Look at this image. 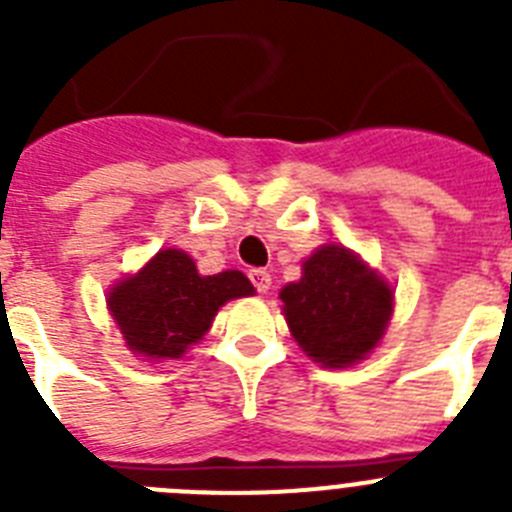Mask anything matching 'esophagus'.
I'll use <instances>...</instances> for the list:
<instances>
[{"label":"esophagus","instance_id":"34e87169","mask_svg":"<svg viewBox=\"0 0 512 512\" xmlns=\"http://www.w3.org/2000/svg\"><path fill=\"white\" fill-rule=\"evenodd\" d=\"M248 279H251V284L256 287V292H261V295H266L271 289V274L266 269H251L248 271Z\"/></svg>","mask_w":512,"mask_h":512}]
</instances>
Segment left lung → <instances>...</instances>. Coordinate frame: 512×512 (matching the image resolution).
Listing matches in <instances>:
<instances>
[{"label": "left lung", "mask_w": 512, "mask_h": 512, "mask_svg": "<svg viewBox=\"0 0 512 512\" xmlns=\"http://www.w3.org/2000/svg\"><path fill=\"white\" fill-rule=\"evenodd\" d=\"M279 297L302 351L330 369L364 359L392 315V289L343 246L318 248Z\"/></svg>", "instance_id": "left-lung-1"}]
</instances>
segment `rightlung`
Listing matches in <instances>:
<instances>
[{
  "instance_id": "right-lung-1",
  "label": "right lung",
  "mask_w": 512,
  "mask_h": 512,
  "mask_svg": "<svg viewBox=\"0 0 512 512\" xmlns=\"http://www.w3.org/2000/svg\"><path fill=\"white\" fill-rule=\"evenodd\" d=\"M253 295L241 271L200 277L184 251H158L143 269L110 292L112 318L130 351L148 359H179L200 341L220 305Z\"/></svg>"
}]
</instances>
